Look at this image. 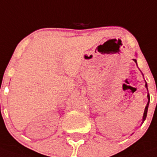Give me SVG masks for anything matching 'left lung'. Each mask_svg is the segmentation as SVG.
Here are the masks:
<instances>
[{"mask_svg": "<svg viewBox=\"0 0 157 157\" xmlns=\"http://www.w3.org/2000/svg\"><path fill=\"white\" fill-rule=\"evenodd\" d=\"M133 61H134L135 63H137V60L133 59ZM145 86L147 87V82H146ZM147 91H148V90H147ZM147 98H148V102H147V106H146V108H145V110H144V113H143V117H142V123L145 121L146 118H147V114L148 105H149V102H150V95H149V94H147Z\"/></svg>", "mask_w": 157, "mask_h": 157, "instance_id": "8db88e82", "label": "left lung"}]
</instances>
